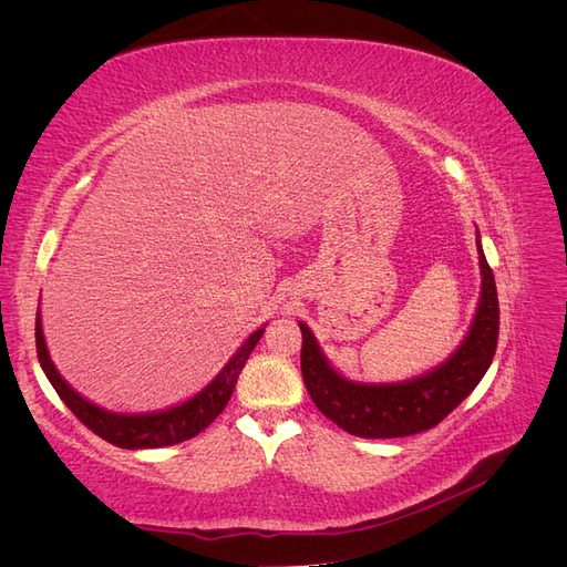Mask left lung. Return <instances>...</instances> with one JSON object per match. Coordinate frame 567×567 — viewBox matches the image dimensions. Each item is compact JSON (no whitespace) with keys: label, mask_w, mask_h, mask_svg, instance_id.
Listing matches in <instances>:
<instances>
[{"label":"left lung","mask_w":567,"mask_h":567,"mask_svg":"<svg viewBox=\"0 0 567 567\" xmlns=\"http://www.w3.org/2000/svg\"><path fill=\"white\" fill-rule=\"evenodd\" d=\"M483 293L461 348L435 371L414 381L369 385L342 379L326 362L312 331L300 321V369L307 392L326 419L357 437H406L431 431L483 381L499 340V298L492 267L480 248Z\"/></svg>","instance_id":"obj_1"}]
</instances>
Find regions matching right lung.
Masks as SVG:
<instances>
[{
    "instance_id": "obj_1",
    "label": "right lung",
    "mask_w": 567,
    "mask_h": 567,
    "mask_svg": "<svg viewBox=\"0 0 567 567\" xmlns=\"http://www.w3.org/2000/svg\"><path fill=\"white\" fill-rule=\"evenodd\" d=\"M265 329L255 331L238 352L229 359V364L217 373V379L205 385L196 398L188 402L173 406L167 411H158V414H113V411L101 409L68 385L56 367L51 364L47 342L42 336V319L38 312L35 319V342H38V359L42 364V371L47 373L49 383L54 385L59 392V398L65 402V406L73 411V414L90 427L92 433H96L101 440H106L115 447L123 450H153V447H167V444H177L188 437H196L200 431H205L219 414L221 409L227 406L231 392L236 388L238 373L244 371L250 352L255 350L257 340L262 338Z\"/></svg>"
}]
</instances>
